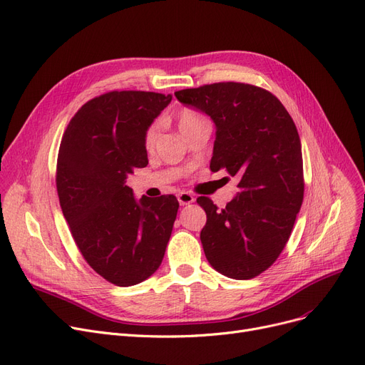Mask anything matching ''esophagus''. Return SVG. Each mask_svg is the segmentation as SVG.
I'll return each mask as SVG.
<instances>
[{"instance_id": "obj_1", "label": "esophagus", "mask_w": 365, "mask_h": 365, "mask_svg": "<svg viewBox=\"0 0 365 365\" xmlns=\"http://www.w3.org/2000/svg\"><path fill=\"white\" fill-rule=\"evenodd\" d=\"M178 200H179V204H180V205H186V204H191V202L195 201V198H194L192 194L185 192V191L178 194Z\"/></svg>"}]
</instances>
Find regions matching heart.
<instances>
[{"instance_id": "heart-1", "label": "heart", "mask_w": 365, "mask_h": 365, "mask_svg": "<svg viewBox=\"0 0 365 365\" xmlns=\"http://www.w3.org/2000/svg\"><path fill=\"white\" fill-rule=\"evenodd\" d=\"M204 122H209V120L205 119L202 115L194 112V110H187V108L182 110V112L178 116V125H179V130H180L182 134L189 131V130L195 128L197 125L204 123ZM158 131H160V125H158V123H152L148 128V131L145 134V146L148 149H150L153 146L156 135H158Z\"/></svg>"}]
</instances>
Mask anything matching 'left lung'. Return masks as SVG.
<instances>
[{
  "instance_id": "8db88e82",
  "label": "left lung",
  "mask_w": 365,
  "mask_h": 365,
  "mask_svg": "<svg viewBox=\"0 0 365 365\" xmlns=\"http://www.w3.org/2000/svg\"><path fill=\"white\" fill-rule=\"evenodd\" d=\"M174 95L215 122L210 170L225 168L239 179V192L225 209L197 198L207 215L200 234L205 258L227 277H257L280 255L303 204L297 126L272 92L253 85L220 82Z\"/></svg>"
}]
</instances>
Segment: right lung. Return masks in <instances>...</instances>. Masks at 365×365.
<instances>
[{
    "mask_svg": "<svg viewBox=\"0 0 365 365\" xmlns=\"http://www.w3.org/2000/svg\"><path fill=\"white\" fill-rule=\"evenodd\" d=\"M171 95L113 91L83 104L62 135L56 189L85 261L116 287H133L160 268L176 220L174 195L137 200L125 185L148 165L145 134Z\"/></svg>",
    "mask_w": 365,
    "mask_h": 365,
    "instance_id": "add662e5",
    "label": "right lung"
}]
</instances>
